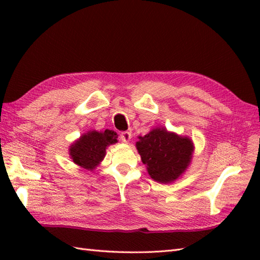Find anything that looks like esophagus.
<instances>
[{
	"label": "esophagus",
	"mask_w": 260,
	"mask_h": 260,
	"mask_svg": "<svg viewBox=\"0 0 260 260\" xmlns=\"http://www.w3.org/2000/svg\"><path fill=\"white\" fill-rule=\"evenodd\" d=\"M131 139H132V133H131V132L126 131V132H121V133H120V140L123 141V142L128 143L131 141Z\"/></svg>",
	"instance_id": "esophagus-1"
}]
</instances>
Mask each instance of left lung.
I'll return each instance as SVG.
<instances>
[{
	"instance_id": "1",
	"label": "left lung",
	"mask_w": 260,
	"mask_h": 260,
	"mask_svg": "<svg viewBox=\"0 0 260 260\" xmlns=\"http://www.w3.org/2000/svg\"><path fill=\"white\" fill-rule=\"evenodd\" d=\"M136 147L148 174L161 183L178 179L189 167L193 152L190 139L169 133L164 128L153 129L145 136H140Z\"/></svg>"
}]
</instances>
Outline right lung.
Wrapping results in <instances>:
<instances>
[{"label": "right lung", "mask_w": 260, "mask_h": 260, "mask_svg": "<svg viewBox=\"0 0 260 260\" xmlns=\"http://www.w3.org/2000/svg\"><path fill=\"white\" fill-rule=\"evenodd\" d=\"M117 134L113 131L105 132L91 131L82 135L79 141L70 147L73 161L86 170H92L105 157L106 147L117 142Z\"/></svg>", "instance_id": "add662e5"}]
</instances>
